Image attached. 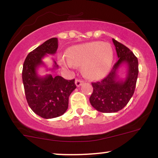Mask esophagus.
I'll return each instance as SVG.
<instances>
[{"label": "esophagus", "mask_w": 158, "mask_h": 158, "mask_svg": "<svg viewBox=\"0 0 158 158\" xmlns=\"http://www.w3.org/2000/svg\"><path fill=\"white\" fill-rule=\"evenodd\" d=\"M83 82H84V81H83L82 80H81V79H76V81H75V84L77 87L81 86V85H82Z\"/></svg>", "instance_id": "1"}]
</instances>
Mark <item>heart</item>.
Returning <instances> with one entry per match:
<instances>
[{"label":"heart","instance_id":"1","mask_svg":"<svg viewBox=\"0 0 158 158\" xmlns=\"http://www.w3.org/2000/svg\"><path fill=\"white\" fill-rule=\"evenodd\" d=\"M114 59V50L109 43L92 41L71 47L68 49L66 59L60 63L64 66H81L87 77L99 79L109 72Z\"/></svg>","mask_w":158,"mask_h":158}]
</instances>
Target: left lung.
<instances>
[{
  "instance_id": "8db88e82",
  "label": "left lung",
  "mask_w": 158,
  "mask_h": 158,
  "mask_svg": "<svg viewBox=\"0 0 158 158\" xmlns=\"http://www.w3.org/2000/svg\"><path fill=\"white\" fill-rule=\"evenodd\" d=\"M112 41L119 59L104 79L92 83L94 90L89 99L91 106L102 113H115L128 104L138 77L137 58L125 45L114 39ZM123 65L127 67V76L123 80L118 74Z\"/></svg>"
}]
</instances>
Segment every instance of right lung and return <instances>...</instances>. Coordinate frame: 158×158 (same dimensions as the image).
<instances>
[{
  "label": "right lung",
  "mask_w": 158,
  "mask_h": 158,
  "mask_svg": "<svg viewBox=\"0 0 158 158\" xmlns=\"http://www.w3.org/2000/svg\"><path fill=\"white\" fill-rule=\"evenodd\" d=\"M57 49L58 39L52 38L30 52L23 65L22 80L27 103L34 113L44 119L56 118L64 114L68 108L69 97L77 88L75 79L38 74L39 67L46 66L42 59L48 54L54 55ZM58 68L54 61L53 67L48 70Z\"/></svg>",
  "instance_id": "add662e5"
}]
</instances>
